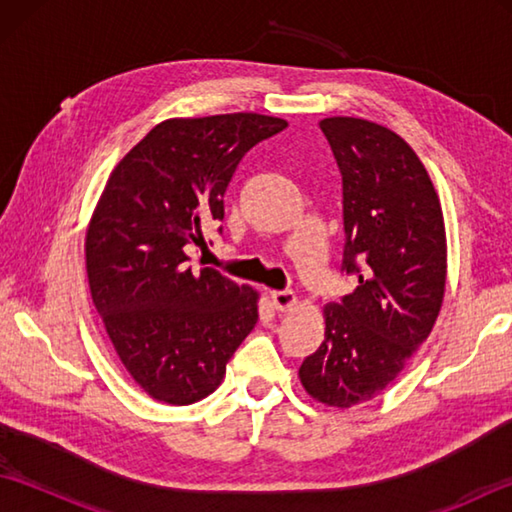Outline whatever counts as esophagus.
Instances as JSON below:
<instances>
[{
  "instance_id": "obj_1",
  "label": "esophagus",
  "mask_w": 512,
  "mask_h": 512,
  "mask_svg": "<svg viewBox=\"0 0 512 512\" xmlns=\"http://www.w3.org/2000/svg\"><path fill=\"white\" fill-rule=\"evenodd\" d=\"M270 299H273V306L279 312L292 310V306L297 303V295L292 290H273V292H270Z\"/></svg>"
}]
</instances>
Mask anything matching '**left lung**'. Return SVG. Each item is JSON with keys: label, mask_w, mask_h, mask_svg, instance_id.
<instances>
[{"label": "left lung", "mask_w": 512, "mask_h": 512, "mask_svg": "<svg viewBox=\"0 0 512 512\" xmlns=\"http://www.w3.org/2000/svg\"><path fill=\"white\" fill-rule=\"evenodd\" d=\"M343 178V264L352 295L325 306V339L299 367L312 398L352 407L378 396L438 319L447 239L438 193L405 140L363 118L319 123Z\"/></svg>", "instance_id": "8db88e82"}]
</instances>
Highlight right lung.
I'll return each mask as SVG.
<instances>
[{"mask_svg": "<svg viewBox=\"0 0 512 512\" xmlns=\"http://www.w3.org/2000/svg\"><path fill=\"white\" fill-rule=\"evenodd\" d=\"M284 118L220 114L156 125L118 162L88 239L94 306L127 372L151 398L191 405L222 383L226 363L257 323V292L189 248L224 220L239 162L279 134Z\"/></svg>", "mask_w": 512, "mask_h": 512, "instance_id": "right-lung-1", "label": "right lung"}]
</instances>
